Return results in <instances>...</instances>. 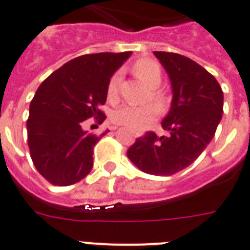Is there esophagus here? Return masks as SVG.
Here are the masks:
<instances>
[{"label":"esophagus","instance_id":"34e87169","mask_svg":"<svg viewBox=\"0 0 250 250\" xmlns=\"http://www.w3.org/2000/svg\"><path fill=\"white\" fill-rule=\"evenodd\" d=\"M115 128H116V127H114V128H112V130H115Z\"/></svg>","mask_w":250,"mask_h":250}]
</instances>
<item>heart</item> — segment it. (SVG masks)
<instances>
[{
    "mask_svg": "<svg viewBox=\"0 0 250 250\" xmlns=\"http://www.w3.org/2000/svg\"><path fill=\"white\" fill-rule=\"evenodd\" d=\"M132 73L136 78H139L148 87H151V99L159 107H164L167 104V95L166 92L159 88L162 83V68L155 61L149 58L138 59L132 64ZM119 73H114L111 75L107 83L106 94L107 101L110 103H118L119 101ZM158 116V108L153 104L146 106H123L112 114V122L118 125H125L132 131H142L148 127Z\"/></svg>",
    "mask_w": 250,
    "mask_h": 250,
    "instance_id": "obj_1",
    "label": "heart"
}]
</instances>
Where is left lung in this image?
I'll return each instance as SVG.
<instances>
[{
	"label": "left lung",
	"instance_id": "obj_1",
	"mask_svg": "<svg viewBox=\"0 0 250 250\" xmlns=\"http://www.w3.org/2000/svg\"><path fill=\"white\" fill-rule=\"evenodd\" d=\"M169 75L172 106L162 122L166 136L148 131L136 139L127 156L140 171L171 176L200 156L214 136L223 114V90L213 75L188 57L153 51Z\"/></svg>",
	"mask_w": 250,
	"mask_h": 250
}]
</instances>
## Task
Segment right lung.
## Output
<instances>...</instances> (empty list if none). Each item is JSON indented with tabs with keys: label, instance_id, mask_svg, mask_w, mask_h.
<instances>
[{
	"label": "right lung",
	"instance_id": "right-lung-1",
	"mask_svg": "<svg viewBox=\"0 0 250 250\" xmlns=\"http://www.w3.org/2000/svg\"><path fill=\"white\" fill-rule=\"evenodd\" d=\"M131 51L84 54L68 61L41 83L29 108L31 160L53 186H71L92 168V149L102 134H88L86 120L102 125L107 83Z\"/></svg>",
	"mask_w": 250,
	"mask_h": 250
}]
</instances>
